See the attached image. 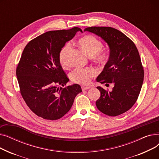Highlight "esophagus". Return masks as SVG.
Wrapping results in <instances>:
<instances>
[{"mask_svg":"<svg viewBox=\"0 0 159 159\" xmlns=\"http://www.w3.org/2000/svg\"><path fill=\"white\" fill-rule=\"evenodd\" d=\"M81 88H82V89L83 91H84V90H86V89H89L90 87H89V86H81Z\"/></svg>","mask_w":159,"mask_h":159,"instance_id":"obj_1","label":"esophagus"}]
</instances>
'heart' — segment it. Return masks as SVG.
<instances>
[{
    "label": "heart",
    "mask_w": 159,
    "mask_h": 159,
    "mask_svg": "<svg viewBox=\"0 0 159 159\" xmlns=\"http://www.w3.org/2000/svg\"><path fill=\"white\" fill-rule=\"evenodd\" d=\"M77 43L88 56H93V59L99 64L104 65L107 62L109 55L105 50L102 49L103 43L96 37L91 35H85L81 37ZM71 50V45L67 43L59 53V61L63 68H67L69 66V55ZM97 74V70L94 68H77L71 73L70 78L75 83L88 84Z\"/></svg>",
    "instance_id": "b5f03b06"
}]
</instances>
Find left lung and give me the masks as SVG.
I'll return each mask as SVG.
<instances>
[{
    "instance_id": "obj_1",
    "label": "left lung",
    "mask_w": 159,
    "mask_h": 159,
    "mask_svg": "<svg viewBox=\"0 0 159 159\" xmlns=\"http://www.w3.org/2000/svg\"><path fill=\"white\" fill-rule=\"evenodd\" d=\"M101 37L110 47L109 59L97 81L113 83L111 91L98 86L101 97L96 101L98 110L115 116L135 104L144 80V69L133 42L119 30L111 27H89L84 30Z\"/></svg>"
}]
</instances>
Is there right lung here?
I'll use <instances>...</instances> for the list:
<instances>
[{"label":"right lung","instance_id":"1","mask_svg":"<svg viewBox=\"0 0 159 159\" xmlns=\"http://www.w3.org/2000/svg\"><path fill=\"white\" fill-rule=\"evenodd\" d=\"M77 31L82 33L77 27L49 31L31 40L24 48L16 67L23 99L33 113L44 119L62 117L82 91L77 84L64 86L70 80L59 61L61 49Z\"/></svg>","mask_w":159,"mask_h":159}]
</instances>
